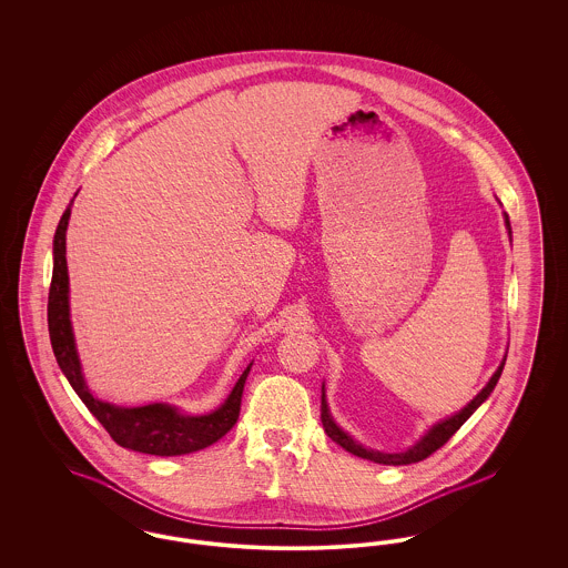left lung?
Listing matches in <instances>:
<instances>
[{
    "label": "left lung",
    "instance_id": "8db88e82",
    "mask_svg": "<svg viewBox=\"0 0 568 568\" xmlns=\"http://www.w3.org/2000/svg\"><path fill=\"white\" fill-rule=\"evenodd\" d=\"M505 225H507V232H509V239H511V223H509V215L505 213ZM505 362H507V355L503 357L500 366L496 368V373L491 375V378L487 381L486 387L464 406L459 408L458 413H454L452 417L447 419H440L438 424H434L433 428L428 433L424 434L415 445H410L405 452H398V454H383V452H375V449H366L364 445H359L357 440H353L349 434L345 433L332 417L329 408H327V400H325V389L322 385V424H324V430L336 445H341L343 449H347L353 456L357 458L371 459V462H377V464H387V466H405V464H415V462H422V459L433 456L436 449H440L454 434L458 433L459 426L479 408L487 400V396L494 392L498 378L503 375V368H505Z\"/></svg>",
    "mask_w": 568,
    "mask_h": 568
}]
</instances>
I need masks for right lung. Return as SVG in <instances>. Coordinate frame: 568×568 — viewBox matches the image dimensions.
<instances>
[{
	"label": "right lung",
	"instance_id": "right-lung-1",
	"mask_svg": "<svg viewBox=\"0 0 568 568\" xmlns=\"http://www.w3.org/2000/svg\"><path fill=\"white\" fill-rule=\"evenodd\" d=\"M72 204L59 219L53 239V281L49 292V334L57 364L70 381L93 417L106 428L112 440L125 449L151 456H185L200 452L230 433L241 413L244 381L253 364L244 368L223 405L204 413L187 415L179 406L153 403L144 406H119L95 398L82 375L81 357L77 352L74 329L70 320V276L65 262V232L72 215Z\"/></svg>",
	"mask_w": 568,
	"mask_h": 568
}]
</instances>
